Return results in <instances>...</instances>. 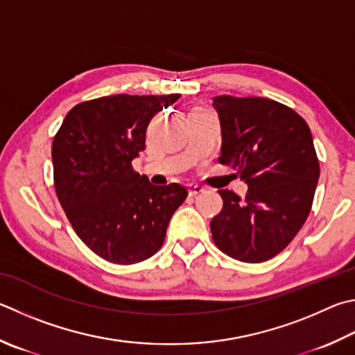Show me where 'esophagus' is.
<instances>
[{
	"label": "esophagus",
	"mask_w": 355,
	"mask_h": 355,
	"mask_svg": "<svg viewBox=\"0 0 355 355\" xmlns=\"http://www.w3.org/2000/svg\"><path fill=\"white\" fill-rule=\"evenodd\" d=\"M188 191H189V196H197V194H200V192H203L205 188L200 184H189Z\"/></svg>",
	"instance_id": "obj_1"
}]
</instances>
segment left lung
Masks as SVG:
<instances>
[{
	"label": "left lung",
	"mask_w": 355,
	"mask_h": 355,
	"mask_svg": "<svg viewBox=\"0 0 355 355\" xmlns=\"http://www.w3.org/2000/svg\"><path fill=\"white\" fill-rule=\"evenodd\" d=\"M220 164H230L248 192L220 189L223 208L211 220L212 241L233 259L257 263L279 254L312 208L320 161L311 128L292 108L267 98L217 96Z\"/></svg>",
	"instance_id": "obj_1"
}]
</instances>
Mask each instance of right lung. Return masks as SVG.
Listing matches in <instances>:
<instances>
[{
	"label": "right lung",
	"instance_id": "1",
	"mask_svg": "<svg viewBox=\"0 0 355 355\" xmlns=\"http://www.w3.org/2000/svg\"><path fill=\"white\" fill-rule=\"evenodd\" d=\"M178 98L114 94L80 102L55 133L57 198L76 234L102 259L119 266L149 259L188 197L184 186H155L132 166L153 116Z\"/></svg>",
	"mask_w": 355,
	"mask_h": 355
}]
</instances>
